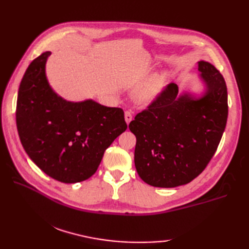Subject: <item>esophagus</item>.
Returning <instances> with one entry per match:
<instances>
[{
	"label": "esophagus",
	"mask_w": 249,
	"mask_h": 249,
	"mask_svg": "<svg viewBox=\"0 0 249 249\" xmlns=\"http://www.w3.org/2000/svg\"><path fill=\"white\" fill-rule=\"evenodd\" d=\"M125 121H126V123L127 124H129L130 123V121L133 120V114H131V112L130 111H125Z\"/></svg>",
	"instance_id": "34e87169"
}]
</instances>
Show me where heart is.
I'll list each match as a JSON object with an SVG mask.
<instances>
[{
    "label": "heart",
    "instance_id": "obj_1",
    "mask_svg": "<svg viewBox=\"0 0 249 249\" xmlns=\"http://www.w3.org/2000/svg\"><path fill=\"white\" fill-rule=\"evenodd\" d=\"M167 81L166 73H154L139 87L137 96L143 103H150L160 94Z\"/></svg>",
    "mask_w": 249,
    "mask_h": 249
}]
</instances>
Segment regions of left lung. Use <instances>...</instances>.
Here are the masks:
<instances>
[{
	"instance_id": "left-lung-1",
	"label": "left lung",
	"mask_w": 249,
	"mask_h": 249,
	"mask_svg": "<svg viewBox=\"0 0 249 249\" xmlns=\"http://www.w3.org/2000/svg\"><path fill=\"white\" fill-rule=\"evenodd\" d=\"M198 71L205 87L202 96L179 95L177 84L170 83L129 123L137 139V172L151 186L192 182L217 150L228 118L227 86L211 63L198 62Z\"/></svg>"
}]
</instances>
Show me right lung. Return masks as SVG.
Returning a JSON list of instances; mask_svg holds the SVG:
<instances>
[{"label": "right lung", "mask_w": 249, "mask_h": 249, "mask_svg": "<svg viewBox=\"0 0 249 249\" xmlns=\"http://www.w3.org/2000/svg\"><path fill=\"white\" fill-rule=\"evenodd\" d=\"M47 51L32 61L21 80L16 122L26 154L47 176L78 183L96 172L105 151L127 128L124 111L92 99L67 102L49 86Z\"/></svg>", "instance_id": "obj_1"}]
</instances>
